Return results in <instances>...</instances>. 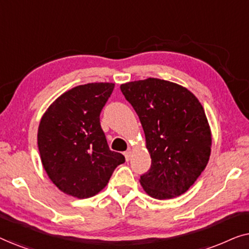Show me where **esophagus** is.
Returning <instances> with one entry per match:
<instances>
[{
  "label": "esophagus",
  "mask_w": 249,
  "mask_h": 249,
  "mask_svg": "<svg viewBox=\"0 0 249 249\" xmlns=\"http://www.w3.org/2000/svg\"><path fill=\"white\" fill-rule=\"evenodd\" d=\"M131 154H132V152L130 151V149H129V151H127V152H124V158H125V160H127V161L130 160Z\"/></svg>",
  "instance_id": "esophagus-1"
}]
</instances>
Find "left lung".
<instances>
[{
    "mask_svg": "<svg viewBox=\"0 0 249 249\" xmlns=\"http://www.w3.org/2000/svg\"><path fill=\"white\" fill-rule=\"evenodd\" d=\"M145 132L152 165L139 179L153 198L171 199L185 194L207 165L212 132L195 95L171 81L147 78L122 84Z\"/></svg>",
    "mask_w": 249,
    "mask_h": 249,
    "instance_id": "1",
    "label": "left lung"
}]
</instances>
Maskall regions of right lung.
I'll return each instance as SVG.
<instances>
[{
	"label": "right lung",
	"mask_w": 249,
	"mask_h": 249,
	"mask_svg": "<svg viewBox=\"0 0 249 249\" xmlns=\"http://www.w3.org/2000/svg\"><path fill=\"white\" fill-rule=\"evenodd\" d=\"M113 83H90L64 91L39 121L37 144L43 168L61 192L93 197L107 187L124 156L108 148L100 114Z\"/></svg>",
	"instance_id": "obj_1"
}]
</instances>
